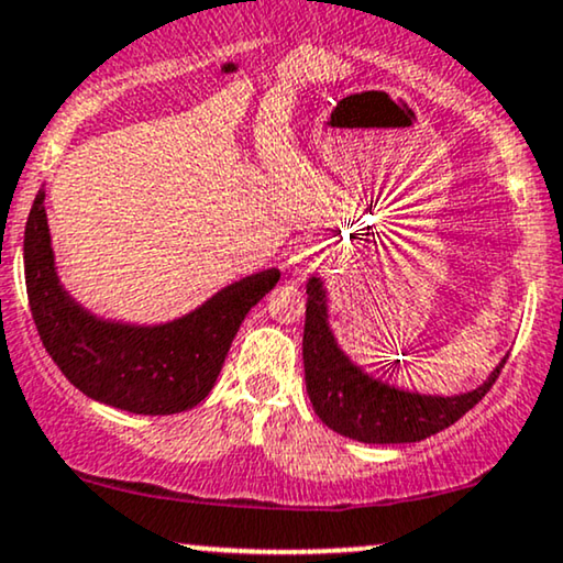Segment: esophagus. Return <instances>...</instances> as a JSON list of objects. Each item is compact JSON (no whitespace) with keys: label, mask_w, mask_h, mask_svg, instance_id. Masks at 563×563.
I'll use <instances>...</instances> for the list:
<instances>
[{"label":"esophagus","mask_w":563,"mask_h":563,"mask_svg":"<svg viewBox=\"0 0 563 563\" xmlns=\"http://www.w3.org/2000/svg\"><path fill=\"white\" fill-rule=\"evenodd\" d=\"M319 260H322V254H319V246H311L306 244L298 249V252L294 254V260H290V265H294L296 269H311L314 265H319Z\"/></svg>","instance_id":"34e87169"}]
</instances>
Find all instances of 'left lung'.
I'll return each mask as SVG.
<instances>
[{
  "label": "left lung",
  "instance_id": "obj_1",
  "mask_svg": "<svg viewBox=\"0 0 563 563\" xmlns=\"http://www.w3.org/2000/svg\"><path fill=\"white\" fill-rule=\"evenodd\" d=\"M306 294V393L324 426L364 444H410L450 429L488 395L509 358H501L488 379L465 395L439 397L389 387L340 351L327 322V290L319 277H309Z\"/></svg>",
  "mask_w": 563,
  "mask_h": 563
}]
</instances>
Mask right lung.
<instances>
[{"instance_id":"right-lung-1","label":"right lung","mask_w":563,"mask_h":563,"mask_svg":"<svg viewBox=\"0 0 563 563\" xmlns=\"http://www.w3.org/2000/svg\"><path fill=\"white\" fill-rule=\"evenodd\" d=\"M44 191L25 223V288L35 330L59 372L92 400L140 416H170L202 402L241 322L280 280L277 269L218 290L187 317L137 327L92 317L62 288L54 267Z\"/></svg>"}]
</instances>
